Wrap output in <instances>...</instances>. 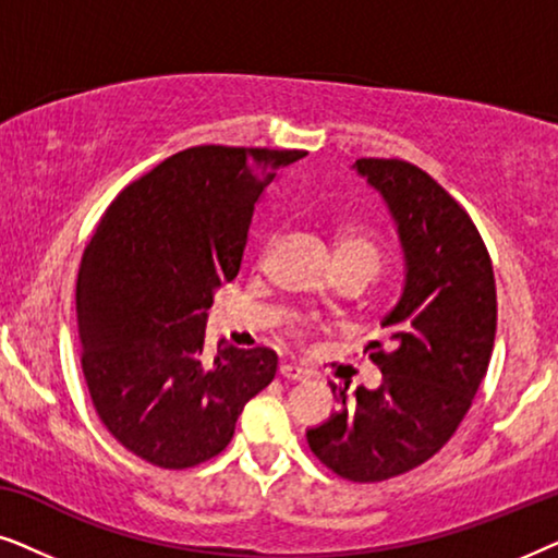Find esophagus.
I'll return each mask as SVG.
<instances>
[{"mask_svg": "<svg viewBox=\"0 0 558 558\" xmlns=\"http://www.w3.org/2000/svg\"><path fill=\"white\" fill-rule=\"evenodd\" d=\"M279 376L289 378V380H304V378H310V371L302 368V365H296V363H281Z\"/></svg>", "mask_w": 558, "mask_h": 558, "instance_id": "esophagus-1", "label": "esophagus"}]
</instances>
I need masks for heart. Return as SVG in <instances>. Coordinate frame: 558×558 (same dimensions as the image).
<instances>
[{
	"label": "heart",
	"mask_w": 558,
	"mask_h": 558,
	"mask_svg": "<svg viewBox=\"0 0 558 558\" xmlns=\"http://www.w3.org/2000/svg\"><path fill=\"white\" fill-rule=\"evenodd\" d=\"M335 262H363L378 269L380 262V248L378 241L365 231V228L357 226H345L340 228L338 235H335Z\"/></svg>",
	"instance_id": "b5f03b06"
}]
</instances>
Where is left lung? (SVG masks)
I'll use <instances>...</instances> for the list:
<instances>
[{
  "mask_svg": "<svg viewBox=\"0 0 558 558\" xmlns=\"http://www.w3.org/2000/svg\"><path fill=\"white\" fill-rule=\"evenodd\" d=\"M353 170L384 197L403 251V287L371 361L378 388L348 386L342 407L307 429L323 464L353 483H380L418 468L447 445L468 414L495 345L498 300L487 248L460 203L403 159H355Z\"/></svg>",
  "mask_w": 558,
  "mask_h": 558,
  "instance_id": "1",
  "label": "left lung"
}]
</instances>
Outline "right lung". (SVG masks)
Wrapping results in <instances>:
<instances>
[{"mask_svg":"<svg viewBox=\"0 0 558 558\" xmlns=\"http://www.w3.org/2000/svg\"><path fill=\"white\" fill-rule=\"evenodd\" d=\"M300 149L190 147L117 195L83 251L75 312L83 376L106 429L165 470L228 447L274 380L269 348L203 357L213 296L241 269L251 216Z\"/></svg>","mask_w":558,"mask_h":558,"instance_id":"add662e5","label":"right lung"}]
</instances>
